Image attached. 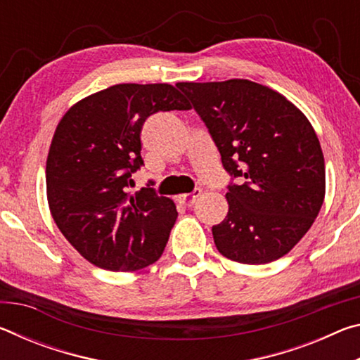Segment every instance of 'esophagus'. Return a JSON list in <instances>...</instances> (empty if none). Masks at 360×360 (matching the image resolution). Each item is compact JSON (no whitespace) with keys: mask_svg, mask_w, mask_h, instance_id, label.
Masks as SVG:
<instances>
[{"mask_svg":"<svg viewBox=\"0 0 360 360\" xmlns=\"http://www.w3.org/2000/svg\"><path fill=\"white\" fill-rule=\"evenodd\" d=\"M200 193H202V191L200 188H195V191L192 193H184V195H179L178 197V202L181 205L184 206H192L195 203V200H197L200 197Z\"/></svg>","mask_w":360,"mask_h":360,"instance_id":"1","label":"esophagus"}]
</instances>
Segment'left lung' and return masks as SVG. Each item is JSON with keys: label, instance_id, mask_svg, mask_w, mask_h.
I'll list each match as a JSON object with an SVG mask.
<instances>
[{"label": "left lung", "instance_id": "8db88e82", "mask_svg": "<svg viewBox=\"0 0 360 360\" xmlns=\"http://www.w3.org/2000/svg\"><path fill=\"white\" fill-rule=\"evenodd\" d=\"M231 179L229 212L212 227L217 251L240 264L288 254L326 195L324 155L309 120L275 90L248 79L179 82Z\"/></svg>", "mask_w": 360, "mask_h": 360}]
</instances>
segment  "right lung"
<instances>
[{"mask_svg":"<svg viewBox=\"0 0 360 360\" xmlns=\"http://www.w3.org/2000/svg\"><path fill=\"white\" fill-rule=\"evenodd\" d=\"M187 111L169 84H117L76 103L52 138L47 200L63 236L90 264L135 271L160 259L178 217L150 184L129 192L144 165L141 129L158 111Z\"/></svg>","mask_w":360,"mask_h":360,"instance_id":"obj_1","label":"right lung"}]
</instances>
